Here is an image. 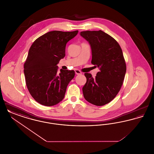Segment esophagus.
<instances>
[{
	"label": "esophagus",
	"instance_id": "esophagus-1",
	"mask_svg": "<svg viewBox=\"0 0 154 154\" xmlns=\"http://www.w3.org/2000/svg\"><path fill=\"white\" fill-rule=\"evenodd\" d=\"M75 73L76 74H77V75H79V74H82L80 70H78V69H75Z\"/></svg>",
	"mask_w": 154,
	"mask_h": 154
}]
</instances>
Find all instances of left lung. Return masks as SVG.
I'll list each match as a JSON object with an SVG mask.
<instances>
[{
    "instance_id": "left-lung-1",
    "label": "left lung",
    "mask_w": 154,
    "mask_h": 154,
    "mask_svg": "<svg viewBox=\"0 0 154 154\" xmlns=\"http://www.w3.org/2000/svg\"><path fill=\"white\" fill-rule=\"evenodd\" d=\"M80 35L91 45L92 65L99 68L95 78L85 73L87 82L82 88L84 97L97 106L112 100L120 91L126 66L122 49L117 42L103 32L82 31Z\"/></svg>"
}]
</instances>
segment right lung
Here are the masks:
<instances>
[{
	"instance_id": "obj_1",
	"label": "right lung",
	"mask_w": 154,
	"mask_h": 154,
	"mask_svg": "<svg viewBox=\"0 0 154 154\" xmlns=\"http://www.w3.org/2000/svg\"><path fill=\"white\" fill-rule=\"evenodd\" d=\"M79 31L54 30L33 43L24 63V75L30 94L37 102L52 106L62 101L75 75L74 70H60L57 65L65 56L67 43Z\"/></svg>"
}]
</instances>
